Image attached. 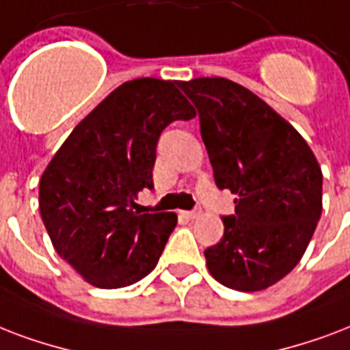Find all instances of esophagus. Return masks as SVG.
Returning a JSON list of instances; mask_svg holds the SVG:
<instances>
[{
	"label": "esophagus",
	"mask_w": 350,
	"mask_h": 350,
	"mask_svg": "<svg viewBox=\"0 0 350 350\" xmlns=\"http://www.w3.org/2000/svg\"><path fill=\"white\" fill-rule=\"evenodd\" d=\"M180 215L191 221V219H197V217H199V215H200V210H193V212H180Z\"/></svg>",
	"instance_id": "1"
}]
</instances>
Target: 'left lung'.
Returning a JSON list of instances; mask_svg holds the SVG:
<instances>
[{
    "label": "left lung",
    "mask_w": 350,
    "mask_h": 350,
    "mask_svg": "<svg viewBox=\"0 0 350 350\" xmlns=\"http://www.w3.org/2000/svg\"><path fill=\"white\" fill-rule=\"evenodd\" d=\"M178 88L199 111L217 188L237 195L223 239L204 250L206 267L228 288L265 291L312 239L323 208L321 167L294 126L250 89L219 77Z\"/></svg>",
    "instance_id": "1"
}]
</instances>
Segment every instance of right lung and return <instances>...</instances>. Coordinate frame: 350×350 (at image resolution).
<instances>
[{
	"label": "right lung",
	"mask_w": 350,
	"mask_h": 350,
	"mask_svg": "<svg viewBox=\"0 0 350 350\" xmlns=\"http://www.w3.org/2000/svg\"><path fill=\"white\" fill-rule=\"evenodd\" d=\"M177 80L137 78L105 96L65 138L40 180V213L54 250L88 283L122 288L157 267L173 212H135L153 188L157 142L195 111Z\"/></svg>",
	"instance_id": "right-lung-1"
}]
</instances>
